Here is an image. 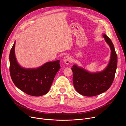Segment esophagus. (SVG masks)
I'll return each instance as SVG.
<instances>
[{
	"label": "esophagus",
	"instance_id": "obj_1",
	"mask_svg": "<svg viewBox=\"0 0 126 126\" xmlns=\"http://www.w3.org/2000/svg\"><path fill=\"white\" fill-rule=\"evenodd\" d=\"M63 61L66 64H69L70 62H71V57L69 56H66L64 57L63 59Z\"/></svg>",
	"mask_w": 126,
	"mask_h": 126
}]
</instances>
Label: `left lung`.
<instances>
[{
	"mask_svg": "<svg viewBox=\"0 0 126 126\" xmlns=\"http://www.w3.org/2000/svg\"><path fill=\"white\" fill-rule=\"evenodd\" d=\"M103 37L111 50L110 62L107 67L99 72H89L84 69L74 65L73 82L75 89L80 94L92 97L106 91L111 86L117 66V55L111 40L106 34Z\"/></svg>",
	"mask_w": 126,
	"mask_h": 126,
	"instance_id": "8db88e82",
	"label": "left lung"
}]
</instances>
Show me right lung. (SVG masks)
<instances>
[{
    "label": "right lung",
    "mask_w": 126,
    "mask_h": 126,
    "mask_svg": "<svg viewBox=\"0 0 126 126\" xmlns=\"http://www.w3.org/2000/svg\"><path fill=\"white\" fill-rule=\"evenodd\" d=\"M15 42L9 54V71L15 85L26 94L40 96L47 94L57 72L60 60L48 62L37 68H24L17 63L15 55Z\"/></svg>",
    "instance_id": "right-lung-1"
}]
</instances>
